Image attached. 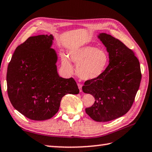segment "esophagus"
I'll use <instances>...</instances> for the list:
<instances>
[{"instance_id": "1", "label": "esophagus", "mask_w": 152, "mask_h": 152, "mask_svg": "<svg viewBox=\"0 0 152 152\" xmlns=\"http://www.w3.org/2000/svg\"><path fill=\"white\" fill-rule=\"evenodd\" d=\"M78 88H79V90H80V92H82V85L81 84H78Z\"/></svg>"}]
</instances>
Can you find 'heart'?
Wrapping results in <instances>:
<instances>
[{
	"mask_svg": "<svg viewBox=\"0 0 152 152\" xmlns=\"http://www.w3.org/2000/svg\"><path fill=\"white\" fill-rule=\"evenodd\" d=\"M76 64L78 76L84 80H92L102 75L109 64V56L106 51L92 46H82L69 51L68 57L61 55V64L71 73L73 66L71 61Z\"/></svg>",
	"mask_w": 152,
	"mask_h": 152,
	"instance_id": "obj_1",
	"label": "heart"
}]
</instances>
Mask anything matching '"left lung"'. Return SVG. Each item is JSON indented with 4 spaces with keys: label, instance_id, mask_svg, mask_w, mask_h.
<instances>
[{
    "label": "left lung",
    "instance_id": "obj_1",
    "mask_svg": "<svg viewBox=\"0 0 152 152\" xmlns=\"http://www.w3.org/2000/svg\"><path fill=\"white\" fill-rule=\"evenodd\" d=\"M98 37L107 48L109 64L102 76L84 82L82 91L95 99L85 109L86 114L97 122H106L129 110L140 88L141 73L138 59L124 43L104 33Z\"/></svg>",
    "mask_w": 152,
    "mask_h": 152
}]
</instances>
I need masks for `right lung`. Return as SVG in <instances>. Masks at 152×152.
<instances>
[{
    "instance_id": "1",
    "label": "right lung",
    "mask_w": 152,
    "mask_h": 152,
    "mask_svg": "<svg viewBox=\"0 0 152 152\" xmlns=\"http://www.w3.org/2000/svg\"><path fill=\"white\" fill-rule=\"evenodd\" d=\"M52 35L30 37L18 46L7 68V92L15 109L34 121L49 119L58 113L62 97L77 94L74 78L58 75V56L51 48Z\"/></svg>"
}]
</instances>
